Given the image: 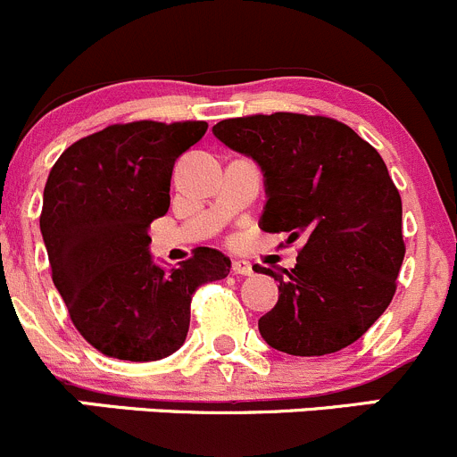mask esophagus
<instances>
[{
	"instance_id": "esophagus-1",
	"label": "esophagus",
	"mask_w": 457,
	"mask_h": 457,
	"mask_svg": "<svg viewBox=\"0 0 457 457\" xmlns=\"http://www.w3.org/2000/svg\"><path fill=\"white\" fill-rule=\"evenodd\" d=\"M233 273L236 276H251L253 273V267L246 260H233Z\"/></svg>"
}]
</instances>
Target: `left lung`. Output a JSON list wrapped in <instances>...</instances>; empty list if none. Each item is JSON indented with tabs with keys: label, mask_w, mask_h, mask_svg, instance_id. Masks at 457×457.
Here are the masks:
<instances>
[{
	"label": "left lung",
	"mask_w": 457,
	"mask_h": 457,
	"mask_svg": "<svg viewBox=\"0 0 457 457\" xmlns=\"http://www.w3.org/2000/svg\"><path fill=\"white\" fill-rule=\"evenodd\" d=\"M212 134L262 170L260 228L305 242L285 276L253 267L280 282L258 320L264 341L323 356L361 338L393 301L406 253L402 197L379 152L338 120L289 112L220 120Z\"/></svg>",
	"instance_id": "1"
}]
</instances>
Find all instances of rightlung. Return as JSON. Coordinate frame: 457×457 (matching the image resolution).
<instances>
[{
	"label": "right lung",
	"mask_w": 457,
	"mask_h": 457,
	"mask_svg": "<svg viewBox=\"0 0 457 457\" xmlns=\"http://www.w3.org/2000/svg\"><path fill=\"white\" fill-rule=\"evenodd\" d=\"M206 129L204 120L110 125L51 168L40 231L54 285L78 332L103 354L156 361L177 352L195 289L231 271V260L208 246L172 269L150 253L147 231L170 206L175 161Z\"/></svg>",
	"instance_id": "obj_1"
}]
</instances>
